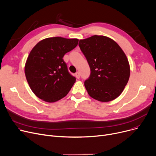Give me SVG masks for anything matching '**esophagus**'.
Returning <instances> with one entry per match:
<instances>
[{"instance_id":"1","label":"esophagus","mask_w":156,"mask_h":156,"mask_svg":"<svg viewBox=\"0 0 156 156\" xmlns=\"http://www.w3.org/2000/svg\"><path fill=\"white\" fill-rule=\"evenodd\" d=\"M75 76H76V78L77 79H79V78H80V73H79L78 72H77V73H75Z\"/></svg>"}]
</instances>
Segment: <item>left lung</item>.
I'll use <instances>...</instances> for the list:
<instances>
[{
    "label": "left lung",
    "mask_w": 156,
    "mask_h": 156,
    "mask_svg": "<svg viewBox=\"0 0 156 156\" xmlns=\"http://www.w3.org/2000/svg\"><path fill=\"white\" fill-rule=\"evenodd\" d=\"M79 47L90 68L85 81L88 95L101 102L116 99L123 91L130 75L127 57L112 39L94 35L80 40Z\"/></svg>",
    "instance_id": "1"
}]
</instances>
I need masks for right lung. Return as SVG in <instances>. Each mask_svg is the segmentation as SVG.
<instances>
[{
  "label": "right lung",
  "instance_id": "add662e5",
  "mask_svg": "<svg viewBox=\"0 0 156 156\" xmlns=\"http://www.w3.org/2000/svg\"><path fill=\"white\" fill-rule=\"evenodd\" d=\"M78 43L77 38L55 37L40 41L32 48L24 73L31 90L39 99L52 103L68 94L76 78L68 72L62 57Z\"/></svg>",
  "mask_w": 156,
  "mask_h": 156
}]
</instances>
